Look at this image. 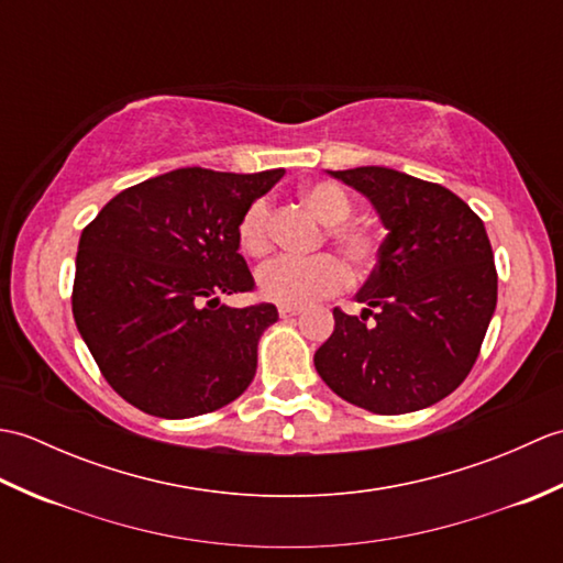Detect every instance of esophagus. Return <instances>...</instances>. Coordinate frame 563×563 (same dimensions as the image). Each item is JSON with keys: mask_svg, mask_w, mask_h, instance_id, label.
Instances as JSON below:
<instances>
[{"mask_svg": "<svg viewBox=\"0 0 563 563\" xmlns=\"http://www.w3.org/2000/svg\"><path fill=\"white\" fill-rule=\"evenodd\" d=\"M300 312H302L300 307H290V305H280V307H278V314H280L283 319H288V317H297V314H300Z\"/></svg>", "mask_w": 563, "mask_h": 563, "instance_id": "1", "label": "esophagus"}]
</instances>
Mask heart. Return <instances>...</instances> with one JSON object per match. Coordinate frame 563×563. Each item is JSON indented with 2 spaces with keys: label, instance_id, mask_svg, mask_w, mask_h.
Segmentation results:
<instances>
[{
  "label": "heart",
  "instance_id": "1",
  "mask_svg": "<svg viewBox=\"0 0 563 563\" xmlns=\"http://www.w3.org/2000/svg\"><path fill=\"white\" fill-rule=\"evenodd\" d=\"M300 200L321 224H327V239L336 244L351 266L357 271L375 266L379 256V236L375 227L367 222L349 220L353 212V198L349 190L333 181H314L300 188ZM271 202L266 198H256L239 218L236 239L246 256L261 258L271 251ZM256 283L266 300L302 307L345 290L351 275L336 256L321 254L307 261L275 258L261 266Z\"/></svg>",
  "mask_w": 563,
  "mask_h": 563
}]
</instances>
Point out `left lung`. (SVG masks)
Segmentation results:
<instances>
[{"mask_svg":"<svg viewBox=\"0 0 563 563\" xmlns=\"http://www.w3.org/2000/svg\"><path fill=\"white\" fill-rule=\"evenodd\" d=\"M331 176L373 200L389 234L357 292L363 314L333 309L317 373L373 413L426 409L470 375L494 317L498 273L484 222L445 186L385 166Z\"/></svg>","mask_w":563,"mask_h":563,"instance_id":"8db88e82","label":"left lung"}]
</instances>
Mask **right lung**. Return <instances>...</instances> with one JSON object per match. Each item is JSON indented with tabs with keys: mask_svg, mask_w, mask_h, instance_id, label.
<instances>
[{
	"mask_svg": "<svg viewBox=\"0 0 563 563\" xmlns=\"http://www.w3.org/2000/svg\"><path fill=\"white\" fill-rule=\"evenodd\" d=\"M280 176L188 166L121 190L84 227L71 314L106 382L135 409L190 418L251 385L278 312L218 297L254 290L236 224Z\"/></svg>",
	"mask_w": 563,
	"mask_h": 563,
	"instance_id": "obj_1",
	"label": "right lung"
}]
</instances>
